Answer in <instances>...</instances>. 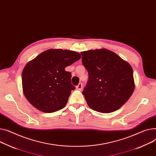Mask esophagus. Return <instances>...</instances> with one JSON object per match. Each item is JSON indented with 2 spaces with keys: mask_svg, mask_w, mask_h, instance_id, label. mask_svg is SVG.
Segmentation results:
<instances>
[{
  "mask_svg": "<svg viewBox=\"0 0 156 156\" xmlns=\"http://www.w3.org/2000/svg\"><path fill=\"white\" fill-rule=\"evenodd\" d=\"M83 88V85L81 83H80L76 86V89L78 90H81Z\"/></svg>",
  "mask_w": 156,
  "mask_h": 156,
  "instance_id": "34e87169",
  "label": "esophagus"
}]
</instances>
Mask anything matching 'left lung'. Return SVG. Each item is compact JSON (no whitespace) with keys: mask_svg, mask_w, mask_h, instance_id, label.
<instances>
[{"mask_svg":"<svg viewBox=\"0 0 156 156\" xmlns=\"http://www.w3.org/2000/svg\"><path fill=\"white\" fill-rule=\"evenodd\" d=\"M81 55L88 72V81L83 91L88 105L101 113L119 109L134 91L132 66L106 49L83 51Z\"/></svg>","mask_w":156,"mask_h":156,"instance_id":"1","label":"left lung"}]
</instances>
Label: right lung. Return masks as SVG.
Wrapping results in <instances>:
<instances>
[{"instance_id":"right-lung-1","label":"right lung","mask_w":156,"mask_h":156,"mask_svg":"<svg viewBox=\"0 0 156 156\" xmlns=\"http://www.w3.org/2000/svg\"><path fill=\"white\" fill-rule=\"evenodd\" d=\"M80 58L75 51L50 49L29 61L23 71L22 83L30 104L45 113L64 108L75 89L71 83V73L65 68Z\"/></svg>"}]
</instances>
